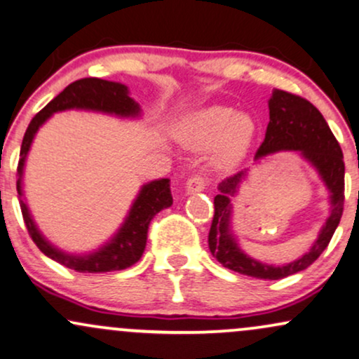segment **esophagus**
Returning a JSON list of instances; mask_svg holds the SVG:
<instances>
[{
    "mask_svg": "<svg viewBox=\"0 0 359 359\" xmlns=\"http://www.w3.org/2000/svg\"><path fill=\"white\" fill-rule=\"evenodd\" d=\"M205 185L207 179L204 175H192L191 179L187 180V184H185V191H187V194H197L204 191Z\"/></svg>",
    "mask_w": 359,
    "mask_h": 359,
    "instance_id": "obj_1",
    "label": "esophagus"
}]
</instances>
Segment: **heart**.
I'll use <instances>...</instances> for the list:
<instances>
[{
    "label": "heart",
    "instance_id": "1",
    "mask_svg": "<svg viewBox=\"0 0 359 359\" xmlns=\"http://www.w3.org/2000/svg\"><path fill=\"white\" fill-rule=\"evenodd\" d=\"M254 135L249 115L237 114L226 105H212L194 111L179 125L177 137L194 150L215 147V162L221 167L234 165L248 152Z\"/></svg>",
    "mask_w": 359,
    "mask_h": 359
}]
</instances>
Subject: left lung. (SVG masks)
Instances as JSON below:
<instances>
[{"label":"left lung","mask_w":359,"mask_h":359,"mask_svg":"<svg viewBox=\"0 0 359 359\" xmlns=\"http://www.w3.org/2000/svg\"><path fill=\"white\" fill-rule=\"evenodd\" d=\"M276 152H299L316 172L330 191L331 212L318 239L304 256L284 266L264 264L252 259L239 248L231 227L232 202L249 168L237 172L219 184L214 197V219L209 231V249L212 256L227 269L257 279H283L304 271L327 248L343 215L344 204V162L341 147L332 135L330 125L313 103L284 90H273L269 98V123L266 138L259 147L254 161Z\"/></svg>","instance_id":"1"}]
</instances>
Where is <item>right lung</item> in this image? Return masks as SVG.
I'll return each mask as SVG.
<instances>
[{
	"label": "right lung",
	"mask_w": 359,
	"mask_h": 359,
	"mask_svg": "<svg viewBox=\"0 0 359 359\" xmlns=\"http://www.w3.org/2000/svg\"><path fill=\"white\" fill-rule=\"evenodd\" d=\"M73 109L100 111V114L122 116V118H137L142 114L140 105L128 95L127 86L116 83V81L81 79L73 81L62 93L56 95L45 109L33 116L27 132H25L18 162V180H16L21 214H23L29 236H32L33 243L38 245V249L45 256L60 262L68 269L76 271V273H110V271L127 269V267L135 264L144 254L147 231H149V224L154 219V215L172 205L170 180L158 179L142 185L118 231L115 232L109 243L88 254H70L55 248L36 227L23 198L25 162H27V155L32 149L34 135L40 130L41 125L56 111Z\"/></svg>",
	"instance_id": "1"
}]
</instances>
